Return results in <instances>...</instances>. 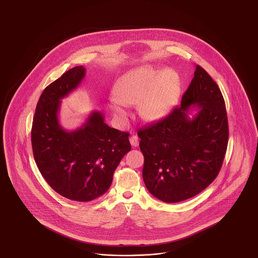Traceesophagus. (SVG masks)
I'll use <instances>...</instances> for the list:
<instances>
[{
  "instance_id": "obj_1",
  "label": "esophagus",
  "mask_w": 258,
  "mask_h": 258,
  "mask_svg": "<svg viewBox=\"0 0 258 258\" xmlns=\"http://www.w3.org/2000/svg\"><path fill=\"white\" fill-rule=\"evenodd\" d=\"M130 142H131L133 147H137L139 145V139H138V137L136 135H132L130 137Z\"/></svg>"
}]
</instances>
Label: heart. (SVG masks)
Wrapping results in <instances>:
<instances>
[{
	"mask_svg": "<svg viewBox=\"0 0 258 258\" xmlns=\"http://www.w3.org/2000/svg\"><path fill=\"white\" fill-rule=\"evenodd\" d=\"M110 98L111 109L124 123L127 112L124 104L140 101L141 114L150 120L164 118L174 107L180 94V77L172 70L143 67L132 70L117 81Z\"/></svg>",
	"mask_w": 258,
	"mask_h": 258,
	"instance_id": "heart-1",
	"label": "heart"
}]
</instances>
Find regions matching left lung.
<instances>
[{"label":"left lung","mask_w":258,"mask_h":258,"mask_svg":"<svg viewBox=\"0 0 258 258\" xmlns=\"http://www.w3.org/2000/svg\"><path fill=\"white\" fill-rule=\"evenodd\" d=\"M190 109L198 111L191 118ZM137 135L148 190L166 203L196 197L218 176L227 149L228 122L220 88L197 66L181 105Z\"/></svg>","instance_id":"8db88e82"}]
</instances>
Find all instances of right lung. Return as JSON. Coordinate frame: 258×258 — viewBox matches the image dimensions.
Listing matches in <instances>:
<instances>
[{
  "mask_svg": "<svg viewBox=\"0 0 258 258\" xmlns=\"http://www.w3.org/2000/svg\"><path fill=\"white\" fill-rule=\"evenodd\" d=\"M85 74L83 66L75 67L43 90L31 133L34 158L45 181L61 197L81 202L107 191L115 169L132 149L130 135L107 125L99 111L75 131L61 127V99L80 85Z\"/></svg>",
  "mask_w": 258,
  "mask_h": 258,
  "instance_id": "right-lung-1",
  "label": "right lung"
}]
</instances>
